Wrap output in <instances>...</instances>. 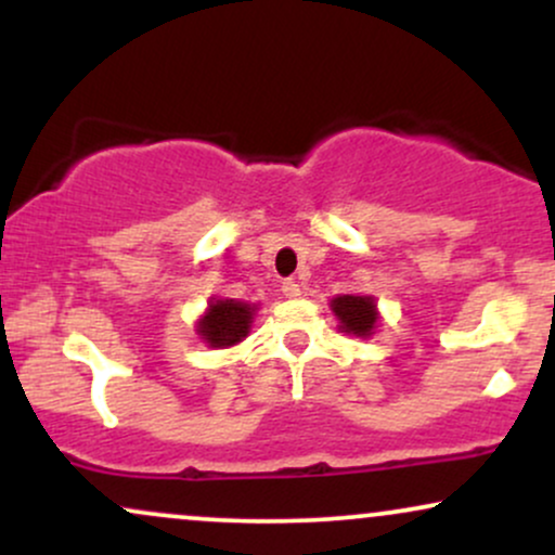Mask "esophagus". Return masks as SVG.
Returning a JSON list of instances; mask_svg holds the SVG:
<instances>
[{
	"instance_id": "obj_1",
	"label": "esophagus",
	"mask_w": 555,
	"mask_h": 555,
	"mask_svg": "<svg viewBox=\"0 0 555 555\" xmlns=\"http://www.w3.org/2000/svg\"><path fill=\"white\" fill-rule=\"evenodd\" d=\"M282 292L289 299H295V297H299V284L295 282V279H284L282 282Z\"/></svg>"
}]
</instances>
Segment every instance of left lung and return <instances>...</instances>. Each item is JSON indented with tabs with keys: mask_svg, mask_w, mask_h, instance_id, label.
Segmentation results:
<instances>
[{
	"mask_svg": "<svg viewBox=\"0 0 555 555\" xmlns=\"http://www.w3.org/2000/svg\"><path fill=\"white\" fill-rule=\"evenodd\" d=\"M334 313L339 315L341 328L347 334H358V336H371V331L375 326V302L373 297H354V295H344L336 297L331 302Z\"/></svg>",
	"mask_w": 555,
	"mask_h": 555,
	"instance_id": "8db88e82",
	"label": "left lung"
}]
</instances>
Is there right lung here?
Returning a JSON list of instances; mask_svg holds the SVG:
<instances>
[{
  "mask_svg": "<svg viewBox=\"0 0 555 555\" xmlns=\"http://www.w3.org/2000/svg\"><path fill=\"white\" fill-rule=\"evenodd\" d=\"M253 310L247 302H237V299H216L208 308V313L203 315L201 336L211 347H232V344L242 341L250 331L253 323Z\"/></svg>",
  "mask_w": 555,
  "mask_h": 555,
  "instance_id": "1",
  "label": "right lung"
}]
</instances>
